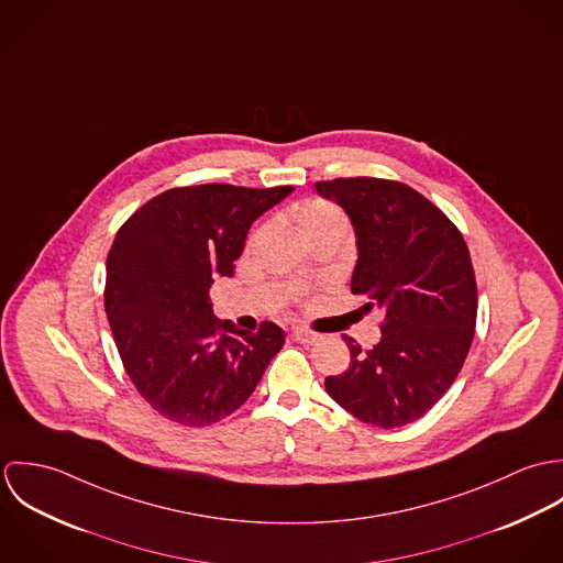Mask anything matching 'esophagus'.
Returning <instances> with one entry per match:
<instances>
[{
	"instance_id": "1",
	"label": "esophagus",
	"mask_w": 563,
	"mask_h": 563,
	"mask_svg": "<svg viewBox=\"0 0 563 563\" xmlns=\"http://www.w3.org/2000/svg\"><path fill=\"white\" fill-rule=\"evenodd\" d=\"M295 340L297 342H301V344H317V342H321L322 335L321 333H314V331H308V329H295Z\"/></svg>"
}]
</instances>
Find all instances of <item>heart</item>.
I'll return each instance as SVG.
<instances>
[{
	"instance_id": "b5f03b06",
	"label": "heart",
	"mask_w": 563,
	"mask_h": 563,
	"mask_svg": "<svg viewBox=\"0 0 563 563\" xmlns=\"http://www.w3.org/2000/svg\"><path fill=\"white\" fill-rule=\"evenodd\" d=\"M295 217L308 239L322 234V232H329V230H346L344 212L335 203L321 199V197L299 203L295 210Z\"/></svg>"
}]
</instances>
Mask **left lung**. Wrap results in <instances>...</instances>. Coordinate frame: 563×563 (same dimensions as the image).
Here are the masks:
<instances>
[{
	"label": "left lung",
	"instance_id": "obj_1",
	"mask_svg": "<svg viewBox=\"0 0 563 563\" xmlns=\"http://www.w3.org/2000/svg\"><path fill=\"white\" fill-rule=\"evenodd\" d=\"M351 219V292L382 312V340L327 377V395L362 422L395 429L424 416L457 379L475 338L477 282L460 230L418 190L379 177L317 181Z\"/></svg>",
	"mask_w": 563,
	"mask_h": 563
}]
</instances>
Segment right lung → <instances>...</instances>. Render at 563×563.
Instances as JSON below:
<instances>
[{
	"mask_svg": "<svg viewBox=\"0 0 563 563\" xmlns=\"http://www.w3.org/2000/svg\"><path fill=\"white\" fill-rule=\"evenodd\" d=\"M292 186L201 184L170 188L117 232L103 306L125 373L164 418L206 427L251 397L284 331L217 321L210 286L234 275L249 228Z\"/></svg>",
	"mask_w": 563,
	"mask_h": 563,
	"instance_id": "right-lung-1",
	"label": "right lung"
}]
</instances>
